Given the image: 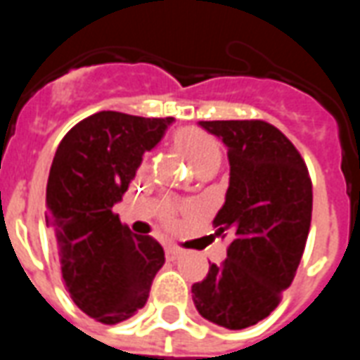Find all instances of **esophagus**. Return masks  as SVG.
I'll return each instance as SVG.
<instances>
[{
    "label": "esophagus",
    "instance_id": "esophagus-1",
    "mask_svg": "<svg viewBox=\"0 0 360 360\" xmlns=\"http://www.w3.org/2000/svg\"><path fill=\"white\" fill-rule=\"evenodd\" d=\"M165 255H167V258L175 260V258H179L183 252H181V249H177V247H173V245H167V247H165Z\"/></svg>",
    "mask_w": 360,
    "mask_h": 360
}]
</instances>
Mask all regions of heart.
<instances>
[{"label": "heart", "instance_id": "obj_1", "mask_svg": "<svg viewBox=\"0 0 360 360\" xmlns=\"http://www.w3.org/2000/svg\"><path fill=\"white\" fill-rule=\"evenodd\" d=\"M173 144L191 160V164L195 165L196 172H202V169H208V167H219V164H221V146H219V142L202 129H196V127L179 129L173 136ZM148 165V160H144L141 164V173L146 172ZM162 218H164L167 226H173L175 210L172 206H165L162 210Z\"/></svg>", "mask_w": 360, "mask_h": 360}]
</instances>
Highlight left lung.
Wrapping results in <instances>:
<instances>
[{
	"label": "left lung",
	"instance_id": "left-lung-1",
	"mask_svg": "<svg viewBox=\"0 0 360 360\" xmlns=\"http://www.w3.org/2000/svg\"><path fill=\"white\" fill-rule=\"evenodd\" d=\"M198 125L227 146L229 187L214 227L231 241L226 260L193 285V301L206 320L243 330L270 316L293 281L309 237L312 183L293 142L270 123Z\"/></svg>",
	"mask_w": 360,
	"mask_h": 360
}]
</instances>
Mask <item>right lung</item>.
Wrapping results in <instances>:
<instances>
[{
    "label": "right lung",
    "mask_w": 360,
    "mask_h": 360,
    "mask_svg": "<svg viewBox=\"0 0 360 360\" xmlns=\"http://www.w3.org/2000/svg\"><path fill=\"white\" fill-rule=\"evenodd\" d=\"M173 117L98 111L59 142L46 187V224L61 279L75 304L102 324H119L148 301L164 266L162 245L136 237L113 206L134 179L142 154L162 141Z\"/></svg>",
    "instance_id": "obj_1"
}]
</instances>
